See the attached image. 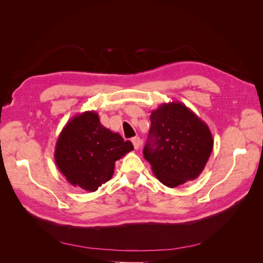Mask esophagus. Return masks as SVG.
Instances as JSON below:
<instances>
[{
    "mask_svg": "<svg viewBox=\"0 0 263 263\" xmlns=\"http://www.w3.org/2000/svg\"><path fill=\"white\" fill-rule=\"evenodd\" d=\"M132 142H133V145H134V148L135 149H139V147H140V145H141V140H140V138L139 137H134L133 139H132Z\"/></svg>",
    "mask_w": 263,
    "mask_h": 263,
    "instance_id": "1",
    "label": "esophagus"
}]
</instances>
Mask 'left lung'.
Returning a JSON list of instances; mask_svg holds the SVG:
<instances>
[{
    "instance_id": "left-lung-1",
    "label": "left lung",
    "mask_w": 263,
    "mask_h": 263,
    "mask_svg": "<svg viewBox=\"0 0 263 263\" xmlns=\"http://www.w3.org/2000/svg\"><path fill=\"white\" fill-rule=\"evenodd\" d=\"M150 122L144 157L156 178L168 187L195 180L214 147L208 124L181 102L163 103Z\"/></svg>"
}]
</instances>
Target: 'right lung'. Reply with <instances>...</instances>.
<instances>
[{
    "mask_svg": "<svg viewBox=\"0 0 263 263\" xmlns=\"http://www.w3.org/2000/svg\"><path fill=\"white\" fill-rule=\"evenodd\" d=\"M134 150L100 122L94 110L73 116L63 127L54 148V161L71 185L95 192L112 179L115 162Z\"/></svg>",
    "mask_w": 263,
    "mask_h": 263,
    "instance_id": "right-lung-1",
    "label": "right lung"
}]
</instances>
